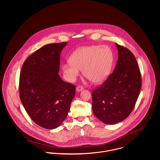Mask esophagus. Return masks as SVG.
Returning <instances> with one entry per match:
<instances>
[{
    "label": "esophagus",
    "mask_w": 160,
    "mask_h": 160,
    "mask_svg": "<svg viewBox=\"0 0 160 160\" xmlns=\"http://www.w3.org/2000/svg\"><path fill=\"white\" fill-rule=\"evenodd\" d=\"M84 89L83 87L82 86H79L76 88V91L78 92H79L82 91V90Z\"/></svg>",
    "instance_id": "1"
}]
</instances>
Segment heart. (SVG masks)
<instances>
[{"instance_id":"b5f03b06","label":"heart","mask_w":160,"mask_h":160,"mask_svg":"<svg viewBox=\"0 0 160 160\" xmlns=\"http://www.w3.org/2000/svg\"><path fill=\"white\" fill-rule=\"evenodd\" d=\"M69 60L62 65L63 72L68 81L74 82L82 69L84 76L95 84H100L110 74L113 54L108 46H84L76 49Z\"/></svg>"}]
</instances>
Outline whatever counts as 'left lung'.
Instances as JSON below:
<instances>
[{
  "instance_id": "left-lung-1",
  "label": "left lung",
  "mask_w": 160,
  "mask_h": 160,
  "mask_svg": "<svg viewBox=\"0 0 160 160\" xmlns=\"http://www.w3.org/2000/svg\"><path fill=\"white\" fill-rule=\"evenodd\" d=\"M115 44L118 58L114 71L92 94L93 113L107 124L128 117L141 89V75L134 55L127 48Z\"/></svg>"
}]
</instances>
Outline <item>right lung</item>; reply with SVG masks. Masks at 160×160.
<instances>
[{"label":"right lung","instance_id":"obj_1","mask_svg":"<svg viewBox=\"0 0 160 160\" xmlns=\"http://www.w3.org/2000/svg\"><path fill=\"white\" fill-rule=\"evenodd\" d=\"M67 44L43 46L25 60L20 72L19 91L23 107L36 124L47 129L60 126L75 96V86L58 74L61 52Z\"/></svg>","mask_w":160,"mask_h":160}]
</instances>
